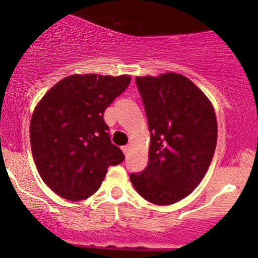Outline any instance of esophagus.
Returning <instances> with one entry per match:
<instances>
[{"label":"esophagus","mask_w":258,"mask_h":258,"mask_svg":"<svg viewBox=\"0 0 258 258\" xmlns=\"http://www.w3.org/2000/svg\"><path fill=\"white\" fill-rule=\"evenodd\" d=\"M122 150H123V153H125V155L127 156L130 154V150H131V146H125V147H122Z\"/></svg>","instance_id":"1"}]
</instances>
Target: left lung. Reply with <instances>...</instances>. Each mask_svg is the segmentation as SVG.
<instances>
[{"instance_id": "left-lung-1", "label": "left lung", "mask_w": 258, "mask_h": 258, "mask_svg": "<svg viewBox=\"0 0 258 258\" xmlns=\"http://www.w3.org/2000/svg\"><path fill=\"white\" fill-rule=\"evenodd\" d=\"M150 131L149 162L130 176L155 205L178 203L200 184L217 144V119L206 94L180 74L137 76Z\"/></svg>"}]
</instances>
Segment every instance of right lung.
I'll use <instances>...</instances> for the list:
<instances>
[{"label":"right lung","mask_w":258,"mask_h":258,"mask_svg":"<svg viewBox=\"0 0 258 258\" xmlns=\"http://www.w3.org/2000/svg\"><path fill=\"white\" fill-rule=\"evenodd\" d=\"M130 75L74 74L57 82L35 106L30 144L47 186L79 201L99 189L109 166L125 155L109 137L104 111L126 90Z\"/></svg>","instance_id":"1"}]
</instances>
